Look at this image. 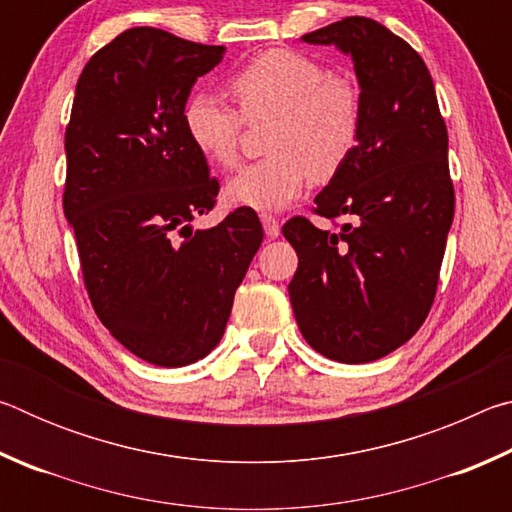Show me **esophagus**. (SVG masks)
<instances>
[{"mask_svg": "<svg viewBox=\"0 0 512 512\" xmlns=\"http://www.w3.org/2000/svg\"><path fill=\"white\" fill-rule=\"evenodd\" d=\"M262 225H264V232L268 239L280 237V221H277L273 214H262Z\"/></svg>", "mask_w": 512, "mask_h": 512, "instance_id": "34e87169", "label": "esophagus"}]
</instances>
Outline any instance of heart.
<instances>
[{
	"instance_id": "obj_1",
	"label": "heart",
	"mask_w": 512,
	"mask_h": 512,
	"mask_svg": "<svg viewBox=\"0 0 512 512\" xmlns=\"http://www.w3.org/2000/svg\"><path fill=\"white\" fill-rule=\"evenodd\" d=\"M230 92L242 115L214 94H194L183 124L194 149L214 167L239 158L244 121L273 119L268 158L246 164L225 185L230 203L250 210H284L305 192L311 176L329 180L357 151L363 128V97L348 76L332 74L316 58L271 49L232 74Z\"/></svg>"
}]
</instances>
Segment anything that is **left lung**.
Masks as SVG:
<instances>
[{"label":"left lung","mask_w":512,"mask_h":512,"mask_svg":"<svg viewBox=\"0 0 512 512\" xmlns=\"http://www.w3.org/2000/svg\"><path fill=\"white\" fill-rule=\"evenodd\" d=\"M302 40L352 58L363 128L357 151L314 201L318 216H345L339 232L305 216L284 223L298 253L289 298L311 348L368 363L409 341L436 298L454 219L447 126L424 60L384 24L354 15Z\"/></svg>","instance_id":"8db88e82"}]
</instances>
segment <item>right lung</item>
Wrapping results in <instances>:
<instances>
[{"label": "right lung", "mask_w": 512, "mask_h": 512, "mask_svg": "<svg viewBox=\"0 0 512 512\" xmlns=\"http://www.w3.org/2000/svg\"><path fill=\"white\" fill-rule=\"evenodd\" d=\"M223 54L153 27L119 33L83 67L65 131L63 210L92 307L126 350L162 368L216 348L264 239L250 207L192 228L219 183L183 110Z\"/></svg>", "instance_id": "obj_1"}]
</instances>
